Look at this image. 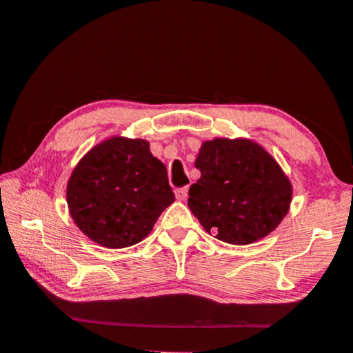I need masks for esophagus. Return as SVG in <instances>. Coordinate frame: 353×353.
<instances>
[{"label":"esophagus","mask_w":353,"mask_h":353,"mask_svg":"<svg viewBox=\"0 0 353 353\" xmlns=\"http://www.w3.org/2000/svg\"><path fill=\"white\" fill-rule=\"evenodd\" d=\"M176 198L179 201H185L188 198V187H183V188H177L176 190Z\"/></svg>","instance_id":"obj_1"}]
</instances>
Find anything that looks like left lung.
I'll return each instance as SVG.
<instances>
[{
    "label": "left lung",
    "instance_id": "obj_1",
    "mask_svg": "<svg viewBox=\"0 0 353 353\" xmlns=\"http://www.w3.org/2000/svg\"><path fill=\"white\" fill-rule=\"evenodd\" d=\"M188 207L209 234L231 245L267 237L288 215L292 183L267 150L247 138L201 144Z\"/></svg>",
    "mask_w": 353,
    "mask_h": 353
}]
</instances>
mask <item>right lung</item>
<instances>
[{"label":"right lung","instance_id":"obj_1","mask_svg":"<svg viewBox=\"0 0 353 353\" xmlns=\"http://www.w3.org/2000/svg\"><path fill=\"white\" fill-rule=\"evenodd\" d=\"M78 229L105 248H125L152 231L174 193L168 171L141 138L111 137L78 161L67 182Z\"/></svg>","mask_w":353,"mask_h":353}]
</instances>
